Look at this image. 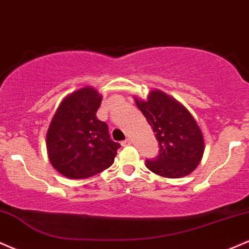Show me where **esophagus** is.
I'll list each match as a JSON object with an SVG mask.
<instances>
[{"instance_id": "34e87169", "label": "esophagus", "mask_w": 249, "mask_h": 249, "mask_svg": "<svg viewBox=\"0 0 249 249\" xmlns=\"http://www.w3.org/2000/svg\"><path fill=\"white\" fill-rule=\"evenodd\" d=\"M131 143H133V141H131V140H130V139H125V140H124V141L121 143V144H122V145H124V147H125V145H130V144H131Z\"/></svg>"}]
</instances>
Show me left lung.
Here are the masks:
<instances>
[{
  "mask_svg": "<svg viewBox=\"0 0 249 249\" xmlns=\"http://www.w3.org/2000/svg\"><path fill=\"white\" fill-rule=\"evenodd\" d=\"M134 100L160 144L159 156L145 160L147 168L165 178H182L191 174L205 150L203 133L191 113L160 89L150 90L145 100L139 96Z\"/></svg>",
  "mask_w": 249,
  "mask_h": 249,
  "instance_id": "8db88e82",
  "label": "left lung"
}]
</instances>
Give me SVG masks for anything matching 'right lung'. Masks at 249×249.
<instances>
[{
  "label": "right lung",
  "mask_w": 249,
  "mask_h": 249,
  "mask_svg": "<svg viewBox=\"0 0 249 249\" xmlns=\"http://www.w3.org/2000/svg\"><path fill=\"white\" fill-rule=\"evenodd\" d=\"M102 95L85 86L70 93L55 110L46 133L50 162L59 174L84 179L113 164L120 143L110 140L108 125L96 118Z\"/></svg>",
  "instance_id": "1"
}]
</instances>
